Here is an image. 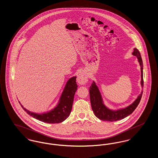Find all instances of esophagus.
<instances>
[{"mask_svg": "<svg viewBox=\"0 0 158 158\" xmlns=\"http://www.w3.org/2000/svg\"><path fill=\"white\" fill-rule=\"evenodd\" d=\"M88 75L85 72H81L77 76V81L80 85H85L88 81Z\"/></svg>", "mask_w": 158, "mask_h": 158, "instance_id": "esophagus-1", "label": "esophagus"}]
</instances>
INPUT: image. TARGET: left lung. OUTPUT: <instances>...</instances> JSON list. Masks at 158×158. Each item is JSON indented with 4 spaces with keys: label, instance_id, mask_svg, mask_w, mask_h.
Masks as SVG:
<instances>
[{
    "label": "left lung",
    "instance_id": "obj_1",
    "mask_svg": "<svg viewBox=\"0 0 158 158\" xmlns=\"http://www.w3.org/2000/svg\"><path fill=\"white\" fill-rule=\"evenodd\" d=\"M133 55L135 56L139 62L141 69V85L143 87V61L141 57L140 53L139 51L136 48H134V51L132 53ZM143 92L138 96L135 101L127 107L118 110L117 111H113L108 109L106 107L102 101L100 92L98 89L97 86L94 82L92 83L89 87V95H90V104L92 111L95 115V116L99 119L103 121H115L120 120L128 115H130L133 113L137 106L140 103L141 98L142 97Z\"/></svg>",
    "mask_w": 158,
    "mask_h": 158
}]
</instances>
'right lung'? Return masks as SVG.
Returning <instances> with one entry per match:
<instances>
[{"label": "right lung", "mask_w": 158, "mask_h": 158, "mask_svg": "<svg viewBox=\"0 0 158 158\" xmlns=\"http://www.w3.org/2000/svg\"><path fill=\"white\" fill-rule=\"evenodd\" d=\"M76 79V77L74 76L68 81L61 95L59 104L50 112L38 114L31 113L21 105L25 111L37 120L50 124L61 123L68 118L72 111L74 95L77 89Z\"/></svg>", "instance_id": "obj_1"}]
</instances>
